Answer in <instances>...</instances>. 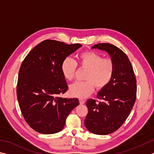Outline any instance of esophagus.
<instances>
[{
  "label": "esophagus",
  "instance_id": "esophagus-1",
  "mask_svg": "<svg viewBox=\"0 0 154 154\" xmlns=\"http://www.w3.org/2000/svg\"><path fill=\"white\" fill-rule=\"evenodd\" d=\"M85 103V100H83V99H79V103L80 104L82 105V104H84Z\"/></svg>",
  "mask_w": 154,
  "mask_h": 154
}]
</instances>
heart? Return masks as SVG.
Segmentation results:
<instances>
[{"label": "heart", "mask_w": 154, "mask_h": 154, "mask_svg": "<svg viewBox=\"0 0 154 154\" xmlns=\"http://www.w3.org/2000/svg\"><path fill=\"white\" fill-rule=\"evenodd\" d=\"M79 65L87 69L85 81H76L69 86V93L73 97L85 98L91 94L95 87L97 89L105 88L110 83L114 73V64L109 59L93 51H85L79 55ZM77 67L75 60L67 57L61 64L62 74L66 79H73Z\"/></svg>", "instance_id": "b5f03b06"}]
</instances>
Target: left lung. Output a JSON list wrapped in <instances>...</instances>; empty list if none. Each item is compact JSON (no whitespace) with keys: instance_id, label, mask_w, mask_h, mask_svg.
<instances>
[{"instance_id":"obj_1","label":"left lung","mask_w":154,"mask_h":154,"mask_svg":"<svg viewBox=\"0 0 154 154\" xmlns=\"http://www.w3.org/2000/svg\"><path fill=\"white\" fill-rule=\"evenodd\" d=\"M92 49L107 52L114 64V73L110 83L101 89L97 97L87 101L88 114L85 126L91 133L107 135L118 129L128 118L136 99V79L128 56L115 45L99 43Z\"/></svg>"}]
</instances>
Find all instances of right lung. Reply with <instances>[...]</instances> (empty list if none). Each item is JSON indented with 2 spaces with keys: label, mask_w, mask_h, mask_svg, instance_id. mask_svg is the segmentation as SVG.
I'll list each match as a JSON object with an SVG mask.
<instances>
[{
  "label": "right lung",
  "mask_w": 154,
  "mask_h": 154,
  "mask_svg": "<svg viewBox=\"0 0 154 154\" xmlns=\"http://www.w3.org/2000/svg\"><path fill=\"white\" fill-rule=\"evenodd\" d=\"M82 45L45 40L30 51L21 64L17 87V99L25 121L35 131L53 134L61 131L77 98L58 97L67 91L61 71L66 57Z\"/></svg>",
  "instance_id": "right-lung-1"
}]
</instances>
